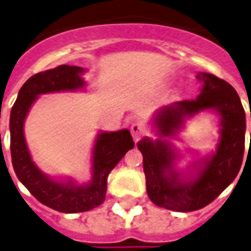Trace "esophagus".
<instances>
[{"instance_id":"obj_1","label":"esophagus","mask_w":251,"mask_h":251,"mask_svg":"<svg viewBox=\"0 0 251 251\" xmlns=\"http://www.w3.org/2000/svg\"><path fill=\"white\" fill-rule=\"evenodd\" d=\"M131 135L134 140H140L142 135L146 134V127H145L144 124H140V122H135L130 126Z\"/></svg>"}]
</instances>
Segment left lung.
I'll return each instance as SVG.
<instances>
[{
  "instance_id": "8db88e82",
  "label": "left lung",
  "mask_w": 251,
  "mask_h": 251,
  "mask_svg": "<svg viewBox=\"0 0 251 251\" xmlns=\"http://www.w3.org/2000/svg\"><path fill=\"white\" fill-rule=\"evenodd\" d=\"M196 78L202 85L196 100L176 102L159 109L155 116V125L162 137L176 134L186 117L200 111L215 110L221 116L220 142L210 158L193 165L198 170L196 177L183 178L174 169L173 162L177 155L165 140L144 138L137 145L144 155L150 201L159 207L181 213L200 210L214 201L235 179L245 153L246 117L235 89L214 74L198 73Z\"/></svg>"
}]
</instances>
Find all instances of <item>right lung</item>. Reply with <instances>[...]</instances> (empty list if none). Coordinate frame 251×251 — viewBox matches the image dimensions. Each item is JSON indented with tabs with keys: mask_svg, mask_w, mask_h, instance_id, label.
Here are the masks:
<instances>
[{
	"mask_svg": "<svg viewBox=\"0 0 251 251\" xmlns=\"http://www.w3.org/2000/svg\"><path fill=\"white\" fill-rule=\"evenodd\" d=\"M83 72L85 69L79 66L61 65L31 75L24 83L10 111V153L17 177L41 203L61 213H81L101 205L106 197L109 173L127 150L134 148L127 129L100 133L93 149V178L88 185L54 181L31 161L24 135V122L31 103L40 94L82 89Z\"/></svg>",
	"mask_w": 251,
	"mask_h": 251,
	"instance_id": "obj_1",
	"label": "right lung"
}]
</instances>
